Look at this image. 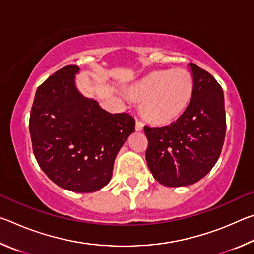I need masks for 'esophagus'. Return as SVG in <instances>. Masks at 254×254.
Returning a JSON list of instances; mask_svg holds the SVG:
<instances>
[{
	"label": "esophagus",
	"instance_id": "1",
	"mask_svg": "<svg viewBox=\"0 0 254 254\" xmlns=\"http://www.w3.org/2000/svg\"><path fill=\"white\" fill-rule=\"evenodd\" d=\"M135 130L136 131H142L143 130V122L136 119L135 121Z\"/></svg>",
	"mask_w": 254,
	"mask_h": 254
}]
</instances>
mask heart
I'll list each match as a JSON object with an SVG mask.
<instances>
[{"mask_svg":"<svg viewBox=\"0 0 254 254\" xmlns=\"http://www.w3.org/2000/svg\"><path fill=\"white\" fill-rule=\"evenodd\" d=\"M194 80L185 69L159 70L149 74L128 89L131 98L141 102V113L154 124L174 121L191 100Z\"/></svg>","mask_w":254,"mask_h":254,"instance_id":"obj_1","label":"heart"}]
</instances>
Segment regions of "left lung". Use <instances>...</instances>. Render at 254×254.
I'll list each match as a JSON object with an SVG mask.
<instances>
[{
	"label": "left lung",
	"mask_w": 254,
	"mask_h": 254,
	"mask_svg": "<svg viewBox=\"0 0 254 254\" xmlns=\"http://www.w3.org/2000/svg\"><path fill=\"white\" fill-rule=\"evenodd\" d=\"M194 92L184 113L168 126H144L145 159L154 179L163 186L195 184L216 163L224 144V94L214 77L190 63Z\"/></svg>",
	"instance_id": "8db88e82"
}]
</instances>
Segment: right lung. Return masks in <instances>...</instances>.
I'll use <instances>...</instances> for the list:
<instances>
[{
    "label": "right lung",
    "mask_w": 254,
    "mask_h": 254,
    "mask_svg": "<svg viewBox=\"0 0 254 254\" xmlns=\"http://www.w3.org/2000/svg\"><path fill=\"white\" fill-rule=\"evenodd\" d=\"M78 70L75 65L63 67L38 87L29 128L34 157L49 179L68 190L92 192L111 180L135 121L80 95L74 83Z\"/></svg>",
    "instance_id": "add662e5"
}]
</instances>
